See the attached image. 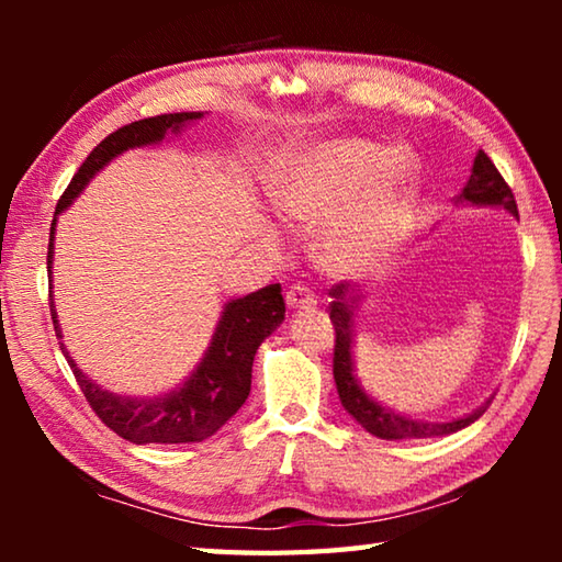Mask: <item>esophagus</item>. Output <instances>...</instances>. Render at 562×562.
<instances>
[{
	"label": "esophagus",
	"instance_id": "1",
	"mask_svg": "<svg viewBox=\"0 0 562 562\" xmlns=\"http://www.w3.org/2000/svg\"><path fill=\"white\" fill-rule=\"evenodd\" d=\"M284 300H288V307L290 310H312L317 304V294L312 292L307 284H292V288L288 290V294H284Z\"/></svg>",
	"mask_w": 562,
	"mask_h": 562
}]
</instances>
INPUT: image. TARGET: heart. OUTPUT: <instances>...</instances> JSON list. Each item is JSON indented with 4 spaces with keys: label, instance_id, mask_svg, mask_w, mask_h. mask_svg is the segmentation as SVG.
<instances>
[{
    "label": "heart",
    "instance_id": "b5f03b06",
    "mask_svg": "<svg viewBox=\"0 0 562 562\" xmlns=\"http://www.w3.org/2000/svg\"><path fill=\"white\" fill-rule=\"evenodd\" d=\"M418 160L364 138L322 140L284 170L274 207L297 231H317L327 270H372L402 243L418 195Z\"/></svg>",
    "mask_w": 562,
    "mask_h": 562
}]
</instances>
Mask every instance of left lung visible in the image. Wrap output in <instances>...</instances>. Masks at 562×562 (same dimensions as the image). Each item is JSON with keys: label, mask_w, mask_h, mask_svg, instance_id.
Instances as JSON below:
<instances>
[{"label": "left lung", "mask_w": 562, "mask_h": 562, "mask_svg": "<svg viewBox=\"0 0 562 562\" xmlns=\"http://www.w3.org/2000/svg\"><path fill=\"white\" fill-rule=\"evenodd\" d=\"M461 198L475 205L506 207L513 215H518V205L516 198H513L510 186L503 180L498 168L493 166V160L483 154V150H479V156L473 160V173L469 178V183H465ZM329 297V319L331 325H335V361H331V372H335L337 392L341 398V406H345L369 434L389 441L434 439V436H449L453 431L465 429V426L473 424L475 418L486 412V406H481L479 412H473L465 418H456V422L446 424H429L398 416L392 408L376 404L372 396L361 392L355 374H351L355 372V367H351V315H355L359 304V294L351 292L347 282H337L331 284Z\"/></svg>", "instance_id": "obj_1"}]
</instances>
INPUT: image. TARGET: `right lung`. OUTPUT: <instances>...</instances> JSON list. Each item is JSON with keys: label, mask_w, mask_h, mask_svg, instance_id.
<instances>
[{"label": "right lung", "mask_w": 562, "mask_h": 562, "mask_svg": "<svg viewBox=\"0 0 562 562\" xmlns=\"http://www.w3.org/2000/svg\"><path fill=\"white\" fill-rule=\"evenodd\" d=\"M203 113H160V116L140 119L126 123L119 131L109 133L101 144L91 150L81 168L76 170L71 183L56 203L52 233H49V252H46V270L52 274V252H54V225L66 205H69L81 188L97 176V170L109 164L111 158L136 146L156 144L166 136V131H178L183 123L201 119ZM52 319L56 329V339H61L59 322L52 307ZM284 319V300L280 284H268L252 294L227 304L217 329L207 347L201 367L193 376L176 392L156 396V398H128L113 396L103 392L91 379L76 367L69 351H61L69 361L71 372L79 382V389L87 396L89 406L97 412L103 424L113 434L131 443H193L213 436L231 418L237 408L245 404L250 394L252 379V359L262 339Z\"/></svg>", "instance_id": "right-lung-1"}]
</instances>
